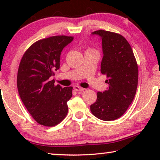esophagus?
<instances>
[{
	"mask_svg": "<svg viewBox=\"0 0 160 160\" xmlns=\"http://www.w3.org/2000/svg\"><path fill=\"white\" fill-rule=\"evenodd\" d=\"M73 88H74V89H75L76 91L78 92H82V91L84 90V88H82V87L78 86V85H76V86H74Z\"/></svg>",
	"mask_w": 160,
	"mask_h": 160,
	"instance_id": "1",
	"label": "esophagus"
}]
</instances>
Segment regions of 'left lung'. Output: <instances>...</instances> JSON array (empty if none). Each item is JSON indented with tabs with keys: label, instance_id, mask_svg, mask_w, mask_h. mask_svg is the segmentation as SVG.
I'll use <instances>...</instances> for the list:
<instances>
[{
	"label": "left lung",
	"instance_id": "obj_1",
	"mask_svg": "<svg viewBox=\"0 0 160 160\" xmlns=\"http://www.w3.org/2000/svg\"><path fill=\"white\" fill-rule=\"evenodd\" d=\"M92 34L102 38L103 57L100 72L108 79V88L98 92L95 103L90 106L92 114L103 121L121 117L132 103L136 93L138 68L130 43L122 35L99 30Z\"/></svg>",
	"mask_w": 160,
	"mask_h": 160
}]
</instances>
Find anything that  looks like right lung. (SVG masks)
<instances>
[{
	"instance_id": "right-lung-1",
	"label": "right lung",
	"mask_w": 160,
	"mask_h": 160,
	"mask_svg": "<svg viewBox=\"0 0 160 160\" xmlns=\"http://www.w3.org/2000/svg\"><path fill=\"white\" fill-rule=\"evenodd\" d=\"M73 36H54L32 43L23 54L17 73L19 95L35 121L46 127H54L66 117L67 102L72 97V87L54 85V76L60 68L63 48Z\"/></svg>"
}]
</instances>
